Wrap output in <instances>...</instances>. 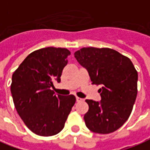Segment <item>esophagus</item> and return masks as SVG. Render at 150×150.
Wrapping results in <instances>:
<instances>
[{
    "mask_svg": "<svg viewBox=\"0 0 150 150\" xmlns=\"http://www.w3.org/2000/svg\"><path fill=\"white\" fill-rule=\"evenodd\" d=\"M83 99H82V98H80V97H76V101L77 102H80V101H83Z\"/></svg>",
    "mask_w": 150,
    "mask_h": 150,
    "instance_id": "esophagus-1",
    "label": "esophagus"
}]
</instances>
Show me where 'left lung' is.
Returning a JSON list of instances; mask_svg holds the SVG:
<instances>
[{
    "instance_id": "left-lung-1",
    "label": "left lung",
    "mask_w": 150,
    "mask_h": 150,
    "mask_svg": "<svg viewBox=\"0 0 150 150\" xmlns=\"http://www.w3.org/2000/svg\"><path fill=\"white\" fill-rule=\"evenodd\" d=\"M84 67L93 84L100 85L101 100H87L84 115L87 127L93 132L109 134L129 118L137 95V74L132 61L110 48H82L75 53Z\"/></svg>"
}]
</instances>
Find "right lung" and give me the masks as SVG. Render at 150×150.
Segmentation results:
<instances>
[{"label": "right lung", "mask_w": 150, "mask_h": 150, "mask_svg": "<svg viewBox=\"0 0 150 150\" xmlns=\"http://www.w3.org/2000/svg\"><path fill=\"white\" fill-rule=\"evenodd\" d=\"M71 52L47 47L31 53L12 75L10 90L18 114L32 132L41 137L56 135L75 103L74 95H55L53 83L61 82Z\"/></svg>", "instance_id": "right-lung-1"}]
</instances>
